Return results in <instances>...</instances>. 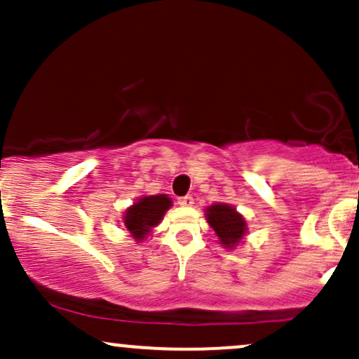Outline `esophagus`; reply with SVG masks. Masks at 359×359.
<instances>
[{
	"mask_svg": "<svg viewBox=\"0 0 359 359\" xmlns=\"http://www.w3.org/2000/svg\"><path fill=\"white\" fill-rule=\"evenodd\" d=\"M182 208H191V205L194 204V199L192 196H184V197H179V201H177Z\"/></svg>",
	"mask_w": 359,
	"mask_h": 359,
	"instance_id": "34e87169",
	"label": "esophagus"
}]
</instances>
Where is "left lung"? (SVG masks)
<instances>
[{
    "label": "left lung",
    "mask_w": 359,
    "mask_h": 359,
    "mask_svg": "<svg viewBox=\"0 0 359 359\" xmlns=\"http://www.w3.org/2000/svg\"><path fill=\"white\" fill-rule=\"evenodd\" d=\"M205 219L209 226L214 229L216 236L219 238V243L224 248L233 250L238 246L245 238L246 221L233 205L229 204H212L205 209Z\"/></svg>",
    "instance_id": "obj_1"
}]
</instances>
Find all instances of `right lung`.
Instances as JSON below:
<instances>
[{
	"instance_id": "1",
	"label": "right lung",
	"mask_w": 359,
	"mask_h": 359,
	"mask_svg": "<svg viewBox=\"0 0 359 359\" xmlns=\"http://www.w3.org/2000/svg\"><path fill=\"white\" fill-rule=\"evenodd\" d=\"M172 205V199L165 194L158 196H145L138 199L137 203L126 209L123 221H125L126 229L137 241L145 240L151 233Z\"/></svg>"
}]
</instances>
